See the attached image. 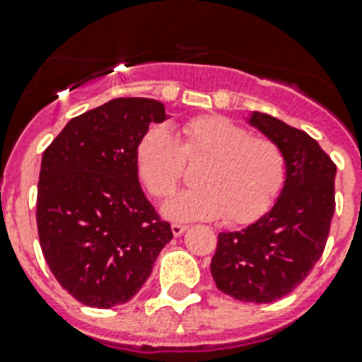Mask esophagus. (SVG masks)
<instances>
[{
  "instance_id": "esophagus-1",
  "label": "esophagus",
  "mask_w": 362,
  "mask_h": 362,
  "mask_svg": "<svg viewBox=\"0 0 362 362\" xmlns=\"http://www.w3.org/2000/svg\"><path fill=\"white\" fill-rule=\"evenodd\" d=\"M186 225H180V223H173L171 225V230H173V234H175V236H180V234H184V232H186Z\"/></svg>"
}]
</instances>
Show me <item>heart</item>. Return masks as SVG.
I'll return each instance as SVG.
<instances>
[{
  "mask_svg": "<svg viewBox=\"0 0 362 362\" xmlns=\"http://www.w3.org/2000/svg\"><path fill=\"white\" fill-rule=\"evenodd\" d=\"M187 163H204L197 173L201 187L173 197L163 214L175 221L221 219L247 225L275 201L284 182L283 151L267 137L221 115L187 120L178 135L151 126L135 146V165L146 189L165 199L178 187Z\"/></svg>",
  "mask_w": 362,
  "mask_h": 362,
  "instance_id": "b5f03b06",
  "label": "heart"
}]
</instances>
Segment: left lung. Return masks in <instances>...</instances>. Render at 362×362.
Listing matches in <instances>:
<instances>
[{"mask_svg":"<svg viewBox=\"0 0 362 362\" xmlns=\"http://www.w3.org/2000/svg\"><path fill=\"white\" fill-rule=\"evenodd\" d=\"M249 124L277 143L286 163L281 195L258 221L221 232L210 269L216 286L247 303H272L303 283L325 249L337 165L303 130L266 113Z\"/></svg>","mask_w":362,"mask_h":362,"instance_id":"1","label":"left lung"}]
</instances>
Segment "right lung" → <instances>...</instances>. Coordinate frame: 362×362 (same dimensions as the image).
<instances>
[{
    "label": "right lung",
    "mask_w": 362,
    "mask_h": 362,
    "mask_svg": "<svg viewBox=\"0 0 362 362\" xmlns=\"http://www.w3.org/2000/svg\"><path fill=\"white\" fill-rule=\"evenodd\" d=\"M169 115L152 98H115L69 120L44 151L37 193L40 249L83 305L130 301L173 240L141 189L135 146Z\"/></svg>",
    "instance_id": "obj_1"
}]
</instances>
